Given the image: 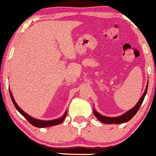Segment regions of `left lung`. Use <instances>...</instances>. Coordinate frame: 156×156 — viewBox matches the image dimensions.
Masks as SVG:
<instances>
[{
  "mask_svg": "<svg viewBox=\"0 0 156 156\" xmlns=\"http://www.w3.org/2000/svg\"><path fill=\"white\" fill-rule=\"evenodd\" d=\"M147 89H148V82L147 85H146V89H145L144 92H143V95L141 96L140 99L139 100L138 102L136 103L135 106L133 108L130 109V110L127 111V112H125L123 115H120L118 117H107L104 116V115H101L100 113H98L95 108H93V114L95 117H96L97 119L99 121H101L103 124H123V123H126L127 121H129L134 115L136 114V112H138L139 108L141 106L142 103H143V100H144L145 96L146 95V92H147Z\"/></svg>",
  "mask_w": 156,
  "mask_h": 156,
  "instance_id": "obj_1",
  "label": "left lung"
}]
</instances>
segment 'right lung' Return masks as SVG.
<instances>
[{"mask_svg":"<svg viewBox=\"0 0 156 156\" xmlns=\"http://www.w3.org/2000/svg\"><path fill=\"white\" fill-rule=\"evenodd\" d=\"M9 92H10V98H11L12 101H13V105H14V106H15V108H16V110H17L18 112H19L20 113L21 115H22L23 116L24 118H25L27 120V121H29L31 124H32V125L35 126V127H38V128H43V127H52V126L58 125V124H60L61 123H62L63 121H64V120L65 119L66 116H67V112L66 111L65 113L64 114V115H63V116L60 117V118H57V119H55V120H50V121H42V120L36 119V118H32V116H30V115H28L27 113H26L25 112H23V111L22 109H21L18 106V105L16 104V102L15 101L14 98H13V95H12L10 89H9Z\"/></svg>","mask_w":156,"mask_h":156,"instance_id":"add662e5","label":"right lung"}]
</instances>
